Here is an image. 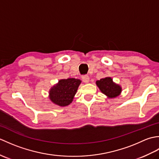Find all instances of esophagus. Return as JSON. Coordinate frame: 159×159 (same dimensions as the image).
<instances>
[{
	"instance_id": "obj_1",
	"label": "esophagus",
	"mask_w": 159,
	"mask_h": 159,
	"mask_svg": "<svg viewBox=\"0 0 159 159\" xmlns=\"http://www.w3.org/2000/svg\"><path fill=\"white\" fill-rule=\"evenodd\" d=\"M82 79L83 81L85 83H88L89 81V77L88 76H82Z\"/></svg>"
}]
</instances>
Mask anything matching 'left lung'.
<instances>
[{"mask_svg":"<svg viewBox=\"0 0 159 159\" xmlns=\"http://www.w3.org/2000/svg\"><path fill=\"white\" fill-rule=\"evenodd\" d=\"M100 92L107 96L108 98H115L119 96L122 89L118 84L113 82L112 78L105 77L96 82Z\"/></svg>","mask_w":159,"mask_h":159,"instance_id":"obj_1","label":"left lung"}]
</instances>
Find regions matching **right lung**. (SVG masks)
<instances>
[{
	"instance_id": "1",
	"label": "right lung",
	"mask_w": 159,
	"mask_h": 159,
	"mask_svg": "<svg viewBox=\"0 0 159 159\" xmlns=\"http://www.w3.org/2000/svg\"><path fill=\"white\" fill-rule=\"evenodd\" d=\"M81 80L74 78L61 79L49 90L50 101L59 107L69 105L73 101Z\"/></svg>"
}]
</instances>
